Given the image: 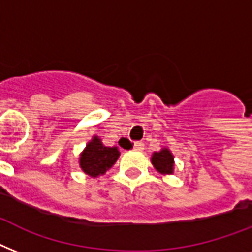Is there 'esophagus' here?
<instances>
[{
  "label": "esophagus",
  "instance_id": "obj_1",
  "mask_svg": "<svg viewBox=\"0 0 252 252\" xmlns=\"http://www.w3.org/2000/svg\"><path fill=\"white\" fill-rule=\"evenodd\" d=\"M144 148H145V145H144V142H134L133 144V149L134 150H137V152H142L144 150Z\"/></svg>",
  "mask_w": 252,
  "mask_h": 252
}]
</instances>
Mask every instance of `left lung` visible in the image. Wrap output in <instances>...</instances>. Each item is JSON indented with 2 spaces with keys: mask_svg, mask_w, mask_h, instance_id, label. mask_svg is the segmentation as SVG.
<instances>
[{
  "mask_svg": "<svg viewBox=\"0 0 252 252\" xmlns=\"http://www.w3.org/2000/svg\"><path fill=\"white\" fill-rule=\"evenodd\" d=\"M152 163L158 172L163 175L174 172V156L167 148H163L159 152H156L152 156Z\"/></svg>",
  "mask_w": 252,
  "mask_h": 252,
  "instance_id": "left-lung-1",
  "label": "left lung"
}]
</instances>
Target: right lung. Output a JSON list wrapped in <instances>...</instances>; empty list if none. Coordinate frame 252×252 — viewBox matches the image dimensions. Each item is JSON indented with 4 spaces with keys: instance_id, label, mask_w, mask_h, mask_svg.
<instances>
[{
    "instance_id": "obj_1",
    "label": "right lung",
    "mask_w": 252,
    "mask_h": 252,
    "mask_svg": "<svg viewBox=\"0 0 252 252\" xmlns=\"http://www.w3.org/2000/svg\"><path fill=\"white\" fill-rule=\"evenodd\" d=\"M120 152L118 146H104L98 136H94L90 142H87L86 148L81 153L80 166L82 171L87 175L96 178L114 166L118 161Z\"/></svg>"
}]
</instances>
